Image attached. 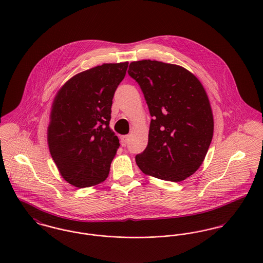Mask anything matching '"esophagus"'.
I'll list each match as a JSON object with an SVG mask.
<instances>
[{"label": "esophagus", "instance_id": "esophagus-1", "mask_svg": "<svg viewBox=\"0 0 263 263\" xmlns=\"http://www.w3.org/2000/svg\"><path fill=\"white\" fill-rule=\"evenodd\" d=\"M128 141H129V136H123V137H121V145H122V147L126 146V144L128 143Z\"/></svg>", "mask_w": 263, "mask_h": 263}]
</instances>
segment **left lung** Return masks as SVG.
<instances>
[{
  "mask_svg": "<svg viewBox=\"0 0 263 263\" xmlns=\"http://www.w3.org/2000/svg\"><path fill=\"white\" fill-rule=\"evenodd\" d=\"M128 75L145 96L151 116L139 168L158 179L180 182L201 166L214 136V115L200 81L185 68L159 61L129 64Z\"/></svg>",
  "mask_w": 263,
  "mask_h": 263,
  "instance_id": "8db88e82",
  "label": "left lung"
}]
</instances>
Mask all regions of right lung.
<instances>
[{
	"label": "right lung",
	"instance_id": "obj_1",
	"mask_svg": "<svg viewBox=\"0 0 263 263\" xmlns=\"http://www.w3.org/2000/svg\"><path fill=\"white\" fill-rule=\"evenodd\" d=\"M128 62L94 67L69 79L57 92L47 144L61 176L75 187L103 182L119 148L109 126L113 95Z\"/></svg>",
	"mask_w": 263,
	"mask_h": 263
}]
</instances>
